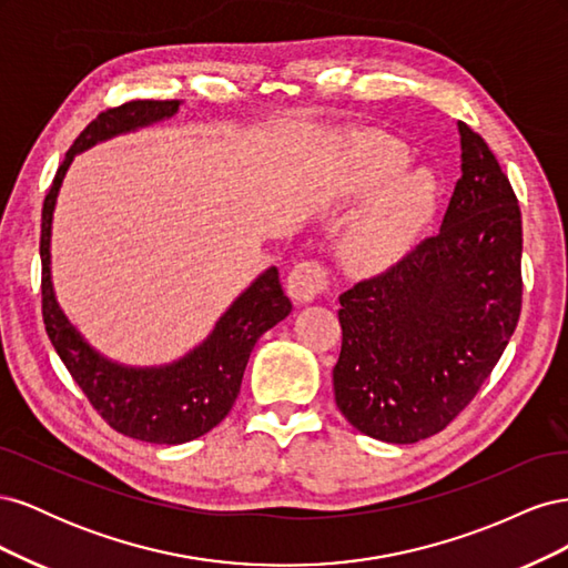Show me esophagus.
Masks as SVG:
<instances>
[{"mask_svg":"<svg viewBox=\"0 0 568 568\" xmlns=\"http://www.w3.org/2000/svg\"><path fill=\"white\" fill-rule=\"evenodd\" d=\"M286 288H288L291 301H294L296 305L313 303L320 294H324V288H326V270L320 263H315V261L298 263L288 274Z\"/></svg>","mask_w":568,"mask_h":568,"instance_id":"esophagus-1","label":"esophagus"}]
</instances>
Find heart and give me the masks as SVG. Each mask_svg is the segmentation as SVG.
Returning <instances> with one entry per match:
<instances>
[{"instance_id":"b5f03b06","label":"heart","mask_w":568,"mask_h":568,"mask_svg":"<svg viewBox=\"0 0 568 568\" xmlns=\"http://www.w3.org/2000/svg\"><path fill=\"white\" fill-rule=\"evenodd\" d=\"M409 151L384 132H353L336 151L332 194L357 199L372 192L341 242L343 265L379 274L398 265L432 225L438 180L428 168H407Z\"/></svg>"}]
</instances>
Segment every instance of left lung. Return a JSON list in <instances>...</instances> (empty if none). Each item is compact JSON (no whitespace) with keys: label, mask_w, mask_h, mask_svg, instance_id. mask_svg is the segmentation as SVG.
<instances>
[{"label":"left lung","mask_w":568,"mask_h":568,"mask_svg":"<svg viewBox=\"0 0 568 568\" xmlns=\"http://www.w3.org/2000/svg\"><path fill=\"white\" fill-rule=\"evenodd\" d=\"M462 178L440 232L341 294L334 398L359 434L417 443L488 379L521 313V211L493 151L457 123Z\"/></svg>","instance_id":"obj_1"}]
</instances>
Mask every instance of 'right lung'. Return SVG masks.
<instances>
[{"label":"right lung","mask_w":568,"mask_h":568,"mask_svg":"<svg viewBox=\"0 0 568 568\" xmlns=\"http://www.w3.org/2000/svg\"><path fill=\"white\" fill-rule=\"evenodd\" d=\"M182 101H128L99 113L68 149L42 209V315L51 346L75 384L115 432L130 438L180 445L209 434L227 417L255 341L291 313L277 267H267L239 294L213 332L165 365H125L99 353L65 317L51 280V225L63 178L78 153L113 136L173 118Z\"/></svg>","instance_id":"right-lung-1"}]
</instances>
